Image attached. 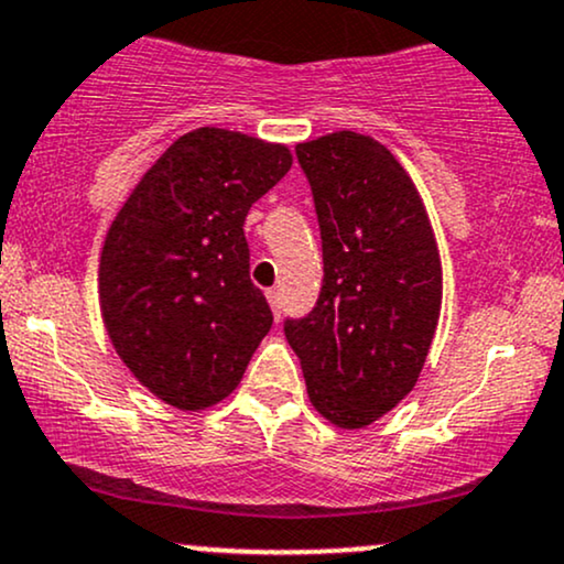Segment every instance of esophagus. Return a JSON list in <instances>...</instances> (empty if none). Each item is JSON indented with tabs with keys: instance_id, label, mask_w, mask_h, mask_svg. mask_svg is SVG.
Segmentation results:
<instances>
[{
	"instance_id": "esophagus-1",
	"label": "esophagus",
	"mask_w": 564,
	"mask_h": 564,
	"mask_svg": "<svg viewBox=\"0 0 564 564\" xmlns=\"http://www.w3.org/2000/svg\"><path fill=\"white\" fill-rule=\"evenodd\" d=\"M264 296H268V302H270V307H273V313L275 315L281 313V294H278L275 289H268V291H264Z\"/></svg>"
}]
</instances>
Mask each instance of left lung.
Masks as SVG:
<instances>
[{
  "mask_svg": "<svg viewBox=\"0 0 564 564\" xmlns=\"http://www.w3.org/2000/svg\"><path fill=\"white\" fill-rule=\"evenodd\" d=\"M313 187L323 289L283 332L310 403L341 430H364L416 387L443 304V264L416 185L390 148L358 132L296 145Z\"/></svg>",
  "mask_w": 564,
  "mask_h": 564,
  "instance_id": "1",
  "label": "left lung"
}]
</instances>
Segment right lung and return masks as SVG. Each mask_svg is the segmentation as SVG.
I'll list each match as a JSON object with an SVG mask.
<instances>
[{"instance_id": "right-lung-1", "label": "right lung", "mask_w": 564, "mask_h": 564, "mask_svg": "<svg viewBox=\"0 0 564 564\" xmlns=\"http://www.w3.org/2000/svg\"><path fill=\"white\" fill-rule=\"evenodd\" d=\"M291 161L283 142L198 127L116 212L97 268L102 323L121 364L172 408L228 398L273 326L249 281L243 223Z\"/></svg>"}]
</instances>
